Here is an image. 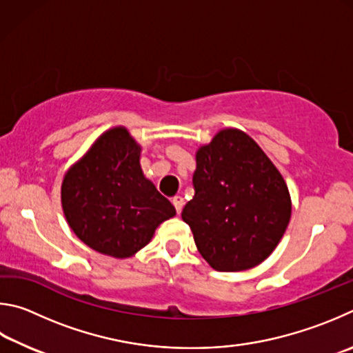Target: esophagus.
Returning <instances> with one entry per match:
<instances>
[{
	"instance_id": "1",
	"label": "esophagus",
	"mask_w": 353,
	"mask_h": 353,
	"mask_svg": "<svg viewBox=\"0 0 353 353\" xmlns=\"http://www.w3.org/2000/svg\"><path fill=\"white\" fill-rule=\"evenodd\" d=\"M172 203H173V206H175V209H176V214H180V212H181V209H183V206H184V200H183V196H180V195L173 196V199H172Z\"/></svg>"
}]
</instances>
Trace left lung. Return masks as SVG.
<instances>
[{
    "label": "left lung",
    "mask_w": 353,
    "mask_h": 353,
    "mask_svg": "<svg viewBox=\"0 0 353 353\" xmlns=\"http://www.w3.org/2000/svg\"><path fill=\"white\" fill-rule=\"evenodd\" d=\"M192 184L181 217L214 270H250L274 251L292 200L279 170L248 134L236 128L215 134L196 152Z\"/></svg>",
    "instance_id": "obj_1"
}]
</instances>
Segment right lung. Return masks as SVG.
<instances>
[{
  "instance_id": "1",
  "label": "right lung",
  "mask_w": 353,
  "mask_h": 353,
  "mask_svg": "<svg viewBox=\"0 0 353 353\" xmlns=\"http://www.w3.org/2000/svg\"><path fill=\"white\" fill-rule=\"evenodd\" d=\"M139 153L125 128H111L68 170L61 184L68 225L102 254L133 256L150 242L159 223L176 214L142 175Z\"/></svg>"
}]
</instances>
